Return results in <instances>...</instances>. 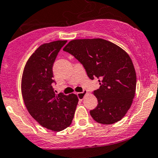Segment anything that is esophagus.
Returning a JSON list of instances; mask_svg holds the SVG:
<instances>
[{"mask_svg":"<svg viewBox=\"0 0 158 158\" xmlns=\"http://www.w3.org/2000/svg\"><path fill=\"white\" fill-rule=\"evenodd\" d=\"M88 94V91L87 90H83V92H81V93H77L78 98H79V100H82L84 99L85 94Z\"/></svg>","mask_w":158,"mask_h":158,"instance_id":"1","label":"esophagus"}]
</instances>
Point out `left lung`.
I'll return each mask as SVG.
<instances>
[{
  "instance_id": "1",
  "label": "left lung",
  "mask_w": 158,
  "mask_h": 158,
  "mask_svg": "<svg viewBox=\"0 0 158 158\" xmlns=\"http://www.w3.org/2000/svg\"><path fill=\"white\" fill-rule=\"evenodd\" d=\"M63 50L73 55L90 79H99L94 90L98 105L90 111L96 122L113 124L126 115L135 97L137 77L128 54L110 41L102 39L72 40Z\"/></svg>"
}]
</instances>
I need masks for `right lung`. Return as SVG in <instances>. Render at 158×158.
<instances>
[{
	"mask_svg": "<svg viewBox=\"0 0 158 158\" xmlns=\"http://www.w3.org/2000/svg\"><path fill=\"white\" fill-rule=\"evenodd\" d=\"M66 42L41 44L27 60L21 79V93L28 112L41 126L54 131L70 126L79 102L76 94H56L52 86L55 82L53 63Z\"/></svg>",
	"mask_w": 158,
	"mask_h": 158,
	"instance_id": "obj_1",
	"label": "right lung"
}]
</instances>
